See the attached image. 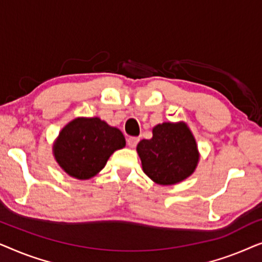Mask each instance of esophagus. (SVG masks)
<instances>
[{"label":"esophagus","mask_w":262,"mask_h":262,"mask_svg":"<svg viewBox=\"0 0 262 262\" xmlns=\"http://www.w3.org/2000/svg\"><path fill=\"white\" fill-rule=\"evenodd\" d=\"M126 142H127V145L130 146V148H135V146L138 144L139 138L138 137H128Z\"/></svg>","instance_id":"1"}]
</instances>
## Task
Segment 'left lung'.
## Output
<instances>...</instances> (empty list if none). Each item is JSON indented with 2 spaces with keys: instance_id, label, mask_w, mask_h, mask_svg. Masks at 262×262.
Here are the masks:
<instances>
[{
  "instance_id": "left-lung-1",
  "label": "left lung",
  "mask_w": 262,
  "mask_h": 262,
  "mask_svg": "<svg viewBox=\"0 0 262 262\" xmlns=\"http://www.w3.org/2000/svg\"><path fill=\"white\" fill-rule=\"evenodd\" d=\"M143 171L159 185H175L195 170L198 146L184 121L162 123L152 128V138L138 143Z\"/></svg>"
}]
</instances>
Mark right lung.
I'll use <instances>...</instances> for the list:
<instances>
[{
    "label": "right lung",
    "mask_w": 262,
    "mask_h": 262,
    "mask_svg": "<svg viewBox=\"0 0 262 262\" xmlns=\"http://www.w3.org/2000/svg\"><path fill=\"white\" fill-rule=\"evenodd\" d=\"M124 135L100 118H76L62 128L53 144V155L70 177L87 180L105 167L110 156L124 148Z\"/></svg>",
    "instance_id": "add662e5"
}]
</instances>
